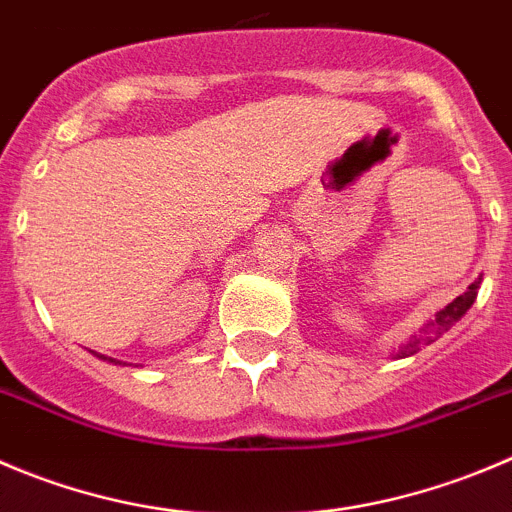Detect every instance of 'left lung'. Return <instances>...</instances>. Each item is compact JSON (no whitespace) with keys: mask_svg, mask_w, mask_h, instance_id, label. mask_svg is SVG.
<instances>
[{"mask_svg":"<svg viewBox=\"0 0 512 512\" xmlns=\"http://www.w3.org/2000/svg\"><path fill=\"white\" fill-rule=\"evenodd\" d=\"M480 281H483V276H480V279L472 281V284L467 286L465 294L457 296V299L452 301V304H447L445 309L437 311L435 319H432L430 324H425V326H422V329H420V337H417V334H415V337H412L410 342L402 344V347H399L394 354H389V357H394V359L412 357V354L420 352V349L425 347V344H432L437 337H440L442 332H447V329H450V326L455 324V321H460L462 316H465V311L472 306V301H475V296H478Z\"/></svg>","mask_w":512,"mask_h":512,"instance_id":"left-lung-1","label":"left lung"}]
</instances>
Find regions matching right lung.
Masks as SVG:
<instances>
[{
  "mask_svg": "<svg viewBox=\"0 0 512 512\" xmlns=\"http://www.w3.org/2000/svg\"><path fill=\"white\" fill-rule=\"evenodd\" d=\"M95 354L97 359H102V362H110V364H123V362H118V359H113V357H105V354H97V352H92Z\"/></svg>",
  "mask_w": 512,
  "mask_h": 512,
  "instance_id": "right-lung-1",
  "label": "right lung"
}]
</instances>
